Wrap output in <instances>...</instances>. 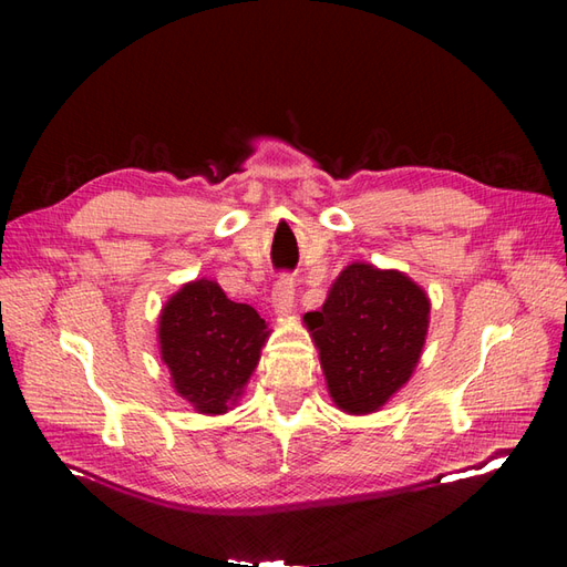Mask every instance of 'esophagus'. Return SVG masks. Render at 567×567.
I'll return each mask as SVG.
<instances>
[{
	"instance_id": "esophagus-1",
	"label": "esophagus",
	"mask_w": 567,
	"mask_h": 567,
	"mask_svg": "<svg viewBox=\"0 0 567 567\" xmlns=\"http://www.w3.org/2000/svg\"><path fill=\"white\" fill-rule=\"evenodd\" d=\"M293 302H296V281L293 277H284L277 281L271 290V305H274V312L279 317H288L293 312Z\"/></svg>"
}]
</instances>
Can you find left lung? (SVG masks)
I'll use <instances>...</instances> for the list:
<instances>
[{
  "instance_id": "1",
  "label": "left lung",
  "mask_w": 567,
  "mask_h": 567,
  "mask_svg": "<svg viewBox=\"0 0 567 567\" xmlns=\"http://www.w3.org/2000/svg\"><path fill=\"white\" fill-rule=\"evenodd\" d=\"M431 300L398 269L352 262L305 323L319 350L331 400L348 414H373L414 373Z\"/></svg>"
}]
</instances>
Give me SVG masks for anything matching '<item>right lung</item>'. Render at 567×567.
<instances>
[{
  "mask_svg": "<svg viewBox=\"0 0 567 567\" xmlns=\"http://www.w3.org/2000/svg\"><path fill=\"white\" fill-rule=\"evenodd\" d=\"M269 338L250 305L234 302L219 284H184L158 319L161 357L173 388L198 414H225L244 394Z\"/></svg>",
  "mask_w": 567,
  "mask_h": 567,
  "instance_id": "obj_1",
  "label": "right lung"
}]
</instances>
